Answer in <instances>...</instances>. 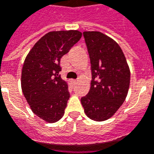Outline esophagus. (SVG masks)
<instances>
[{"label": "esophagus", "mask_w": 154, "mask_h": 154, "mask_svg": "<svg viewBox=\"0 0 154 154\" xmlns=\"http://www.w3.org/2000/svg\"><path fill=\"white\" fill-rule=\"evenodd\" d=\"M72 84L75 85V84H77V80H74V79H72Z\"/></svg>", "instance_id": "1"}]
</instances>
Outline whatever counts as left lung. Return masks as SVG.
Here are the masks:
<instances>
[{"mask_svg":"<svg viewBox=\"0 0 154 154\" xmlns=\"http://www.w3.org/2000/svg\"><path fill=\"white\" fill-rule=\"evenodd\" d=\"M91 63L90 90L81 99L87 116L106 121L124 103L130 86V69L115 40L97 32H83Z\"/></svg>","mask_w":154,"mask_h":154,"instance_id":"obj_1","label":"left lung"}]
</instances>
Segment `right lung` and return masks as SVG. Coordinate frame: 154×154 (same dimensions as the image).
I'll return each mask as SVG.
<instances>
[{"label": "right lung", "instance_id": "1", "mask_svg": "<svg viewBox=\"0 0 154 154\" xmlns=\"http://www.w3.org/2000/svg\"><path fill=\"white\" fill-rule=\"evenodd\" d=\"M81 37L77 30L50 32L34 45L24 60L22 90L32 111L47 122L58 121L65 113L70 93L59 75L60 58Z\"/></svg>", "mask_w": 154, "mask_h": 154}]
</instances>
